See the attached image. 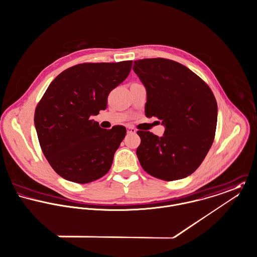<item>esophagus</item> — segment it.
<instances>
[{
    "mask_svg": "<svg viewBox=\"0 0 257 257\" xmlns=\"http://www.w3.org/2000/svg\"><path fill=\"white\" fill-rule=\"evenodd\" d=\"M127 133L128 134H135L136 133V129L133 127H127Z\"/></svg>",
    "mask_w": 257,
    "mask_h": 257,
    "instance_id": "1",
    "label": "esophagus"
}]
</instances>
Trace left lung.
I'll return each mask as SVG.
<instances>
[{
	"instance_id": "obj_1",
	"label": "left lung",
	"mask_w": 257,
	"mask_h": 257,
	"mask_svg": "<svg viewBox=\"0 0 257 257\" xmlns=\"http://www.w3.org/2000/svg\"><path fill=\"white\" fill-rule=\"evenodd\" d=\"M134 72L147 91L145 114L162 121V137L138 131L137 157L142 168L164 181L192 175L210 149L217 104L208 85L185 65L166 58L134 61Z\"/></svg>"
}]
</instances>
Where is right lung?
<instances>
[{"mask_svg": "<svg viewBox=\"0 0 257 257\" xmlns=\"http://www.w3.org/2000/svg\"><path fill=\"white\" fill-rule=\"evenodd\" d=\"M132 60L81 63L53 80L35 112L41 148L63 179L87 184L103 177L126 135L124 126L102 129L91 119L107 107L111 90L122 83Z\"/></svg>", "mask_w": 257, "mask_h": 257, "instance_id": "add662e5", "label": "right lung"}]
</instances>
